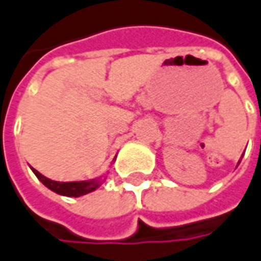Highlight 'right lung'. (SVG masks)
Instances as JSON below:
<instances>
[{"instance_id": "obj_1", "label": "right lung", "mask_w": 261, "mask_h": 261, "mask_svg": "<svg viewBox=\"0 0 261 261\" xmlns=\"http://www.w3.org/2000/svg\"><path fill=\"white\" fill-rule=\"evenodd\" d=\"M34 174L36 175V178L45 185L46 188H49L50 191H54L56 194L63 195V196H82V195H86L89 192H93L96 191L97 188L101 185V181L100 178H96V179H90V181H79V182H58L52 181L46 176H43L42 174H39L36 169L32 168Z\"/></svg>"}]
</instances>
